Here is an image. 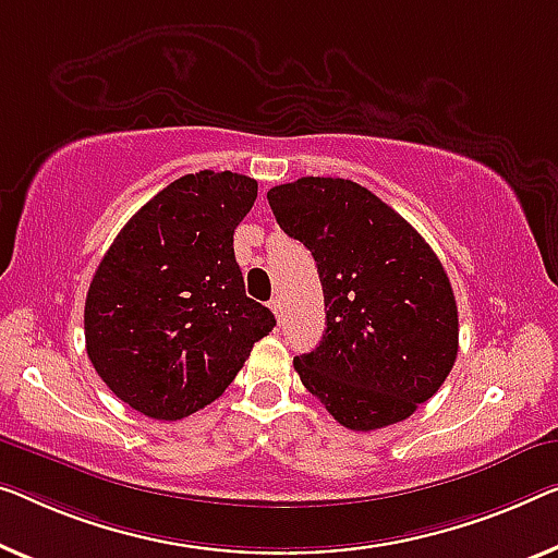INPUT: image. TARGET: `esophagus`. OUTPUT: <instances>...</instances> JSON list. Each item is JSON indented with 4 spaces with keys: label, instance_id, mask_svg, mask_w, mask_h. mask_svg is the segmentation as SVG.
Returning <instances> with one entry per match:
<instances>
[{
    "label": "esophagus",
    "instance_id": "1",
    "mask_svg": "<svg viewBox=\"0 0 558 558\" xmlns=\"http://www.w3.org/2000/svg\"><path fill=\"white\" fill-rule=\"evenodd\" d=\"M268 305H270V311L276 313V318L282 320V303H280V298H272V301H270Z\"/></svg>",
    "mask_w": 558,
    "mask_h": 558
}]
</instances>
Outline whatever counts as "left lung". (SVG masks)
Wrapping results in <instances>:
<instances>
[{
	"label": "left lung",
	"mask_w": 558,
	"mask_h": 558,
	"mask_svg": "<svg viewBox=\"0 0 558 558\" xmlns=\"http://www.w3.org/2000/svg\"><path fill=\"white\" fill-rule=\"evenodd\" d=\"M268 203L313 253L326 332L295 355L303 386L340 426L405 421L444 386L459 353V311L444 265L393 207L359 182L301 178Z\"/></svg>",
	"instance_id": "1"
}]
</instances>
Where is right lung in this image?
I'll use <instances>...</instances> for the list:
<instances>
[{
  "mask_svg": "<svg viewBox=\"0 0 558 558\" xmlns=\"http://www.w3.org/2000/svg\"><path fill=\"white\" fill-rule=\"evenodd\" d=\"M257 182L199 170L132 215L95 270L85 343L114 396L155 421H180L222 396L276 326L245 295L232 235Z\"/></svg>",
  "mask_w": 558,
  "mask_h": 558,
  "instance_id": "add662e5",
  "label": "right lung"
}]
</instances>
